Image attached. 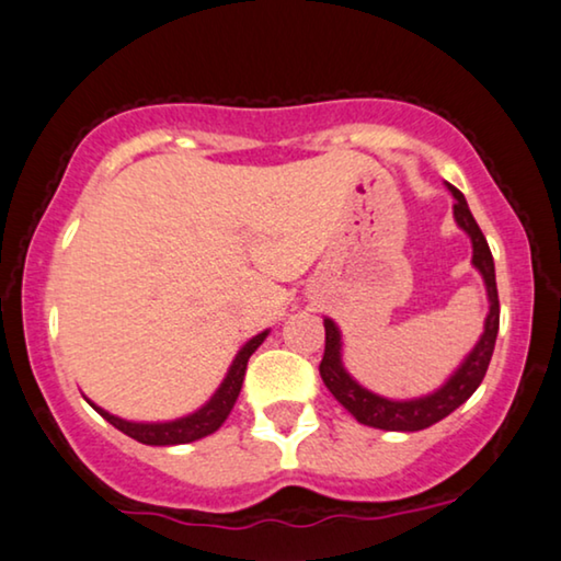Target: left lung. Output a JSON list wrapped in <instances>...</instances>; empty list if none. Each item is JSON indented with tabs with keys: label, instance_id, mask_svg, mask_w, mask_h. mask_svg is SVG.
<instances>
[{
	"label": "left lung",
	"instance_id": "8db88e82",
	"mask_svg": "<svg viewBox=\"0 0 561 561\" xmlns=\"http://www.w3.org/2000/svg\"><path fill=\"white\" fill-rule=\"evenodd\" d=\"M447 191L453 193L455 205L453 216L455 224L470 236L472 243V266H476L480 277L485 284L488 295V314L483 322V335L478 337V343L472 345V351L462 358L445 383L439 389L424 393V397L414 399H389L381 393L368 391L366 386H360L356 378L348 374V368L343 366V335L341 328L333 320L325 318V356L320 363V376L330 393L356 416L360 424L386 432H420L427 430L439 420H445L447 414H453L457 407L465 404L476 389L483 381L488 363H491L493 348H495V335H499V320H501V307H499V289H495V264L493 254L488 249V241L480 226L472 218L465 195L447 183Z\"/></svg>",
	"mask_w": 561,
	"mask_h": 561
}]
</instances>
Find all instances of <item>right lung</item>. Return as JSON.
Segmentation results:
<instances>
[{
  "instance_id": "obj_1",
  "label": "right lung",
  "mask_w": 561,
  "mask_h": 561,
  "mask_svg": "<svg viewBox=\"0 0 561 561\" xmlns=\"http://www.w3.org/2000/svg\"><path fill=\"white\" fill-rule=\"evenodd\" d=\"M266 335H270V330H264V333H259L251 337V341L243 343V348L236 353L233 363L228 366L224 381H220L216 391H213V397L205 401L201 409H195V412L185 414V416H178V420L131 422V420H122V416H116L112 412H106V409L96 407L91 399H85V401H89V404L96 409V412L104 416L108 424H114V427L124 432L126 437L137 439V442H141V445L170 447V445H187V442L203 439V437L213 435V432H216L220 424L226 422V416L231 414L236 399H239V393H241V383H243V376H247L251 353H254L259 345L266 341Z\"/></svg>"
}]
</instances>
